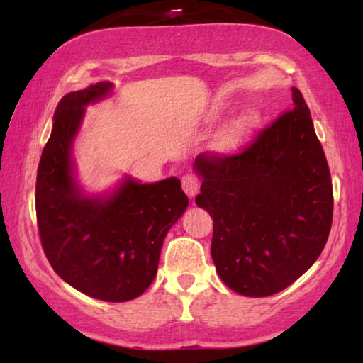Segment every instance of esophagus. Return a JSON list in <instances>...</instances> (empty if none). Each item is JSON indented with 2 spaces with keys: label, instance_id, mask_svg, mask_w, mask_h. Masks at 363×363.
Wrapping results in <instances>:
<instances>
[{
  "label": "esophagus",
  "instance_id": "1",
  "mask_svg": "<svg viewBox=\"0 0 363 363\" xmlns=\"http://www.w3.org/2000/svg\"><path fill=\"white\" fill-rule=\"evenodd\" d=\"M182 186H183V191H185L190 198L196 196L198 191H200V182H198V178L195 175H185V177H183L182 178Z\"/></svg>",
  "mask_w": 363,
  "mask_h": 363
}]
</instances>
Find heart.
<instances>
[{
	"mask_svg": "<svg viewBox=\"0 0 363 363\" xmlns=\"http://www.w3.org/2000/svg\"><path fill=\"white\" fill-rule=\"evenodd\" d=\"M257 125H259V116L256 112H242L220 132V135L215 140V148L223 153L236 152L256 130Z\"/></svg>",
	"mask_w": 363,
	"mask_h": 363,
	"instance_id": "b5f03b06",
	"label": "heart"
}]
</instances>
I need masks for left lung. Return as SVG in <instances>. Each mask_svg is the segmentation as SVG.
<instances>
[{"instance_id": "1", "label": "left lung", "mask_w": 363, "mask_h": 363, "mask_svg": "<svg viewBox=\"0 0 363 363\" xmlns=\"http://www.w3.org/2000/svg\"><path fill=\"white\" fill-rule=\"evenodd\" d=\"M196 205L213 218L211 257L238 294L266 297L314 264L332 226L329 165L309 107L292 87V108L240 153H200Z\"/></svg>"}]
</instances>
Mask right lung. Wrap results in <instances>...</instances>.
I'll use <instances>...</instances> for the list:
<instances>
[{
  "mask_svg": "<svg viewBox=\"0 0 363 363\" xmlns=\"http://www.w3.org/2000/svg\"><path fill=\"white\" fill-rule=\"evenodd\" d=\"M112 89L97 82L59 101L38 168L36 216L44 255L61 279L94 299L125 302L155 279L163 240L188 196L178 178L143 185L125 178L108 196H86L77 186L71 148L84 107Z\"/></svg>",
  "mask_w": 363,
  "mask_h": 363,
  "instance_id": "add662e5",
  "label": "right lung"
}]
</instances>
